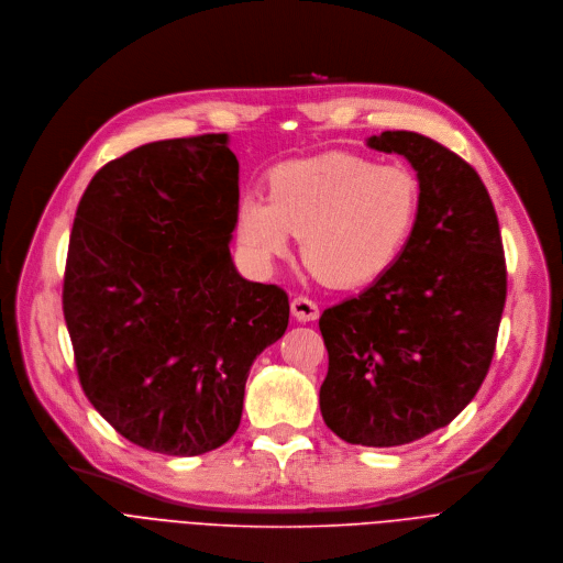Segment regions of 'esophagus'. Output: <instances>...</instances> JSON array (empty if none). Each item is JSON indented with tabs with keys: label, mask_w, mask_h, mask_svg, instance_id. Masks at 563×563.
Wrapping results in <instances>:
<instances>
[{
	"label": "esophagus",
	"mask_w": 563,
	"mask_h": 563,
	"mask_svg": "<svg viewBox=\"0 0 563 563\" xmlns=\"http://www.w3.org/2000/svg\"><path fill=\"white\" fill-rule=\"evenodd\" d=\"M290 312L295 314L297 321H314L319 317V306L312 299L299 295L290 301Z\"/></svg>",
	"instance_id": "1"
}]
</instances>
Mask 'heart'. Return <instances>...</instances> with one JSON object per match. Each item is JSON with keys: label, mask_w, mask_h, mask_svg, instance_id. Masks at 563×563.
<instances>
[{"label": "heart", "mask_w": 563, "mask_h": 563, "mask_svg": "<svg viewBox=\"0 0 563 563\" xmlns=\"http://www.w3.org/2000/svg\"><path fill=\"white\" fill-rule=\"evenodd\" d=\"M421 208L417 175L351 153L290 159L268 175V199L238 206V238L262 266L301 238L306 266L332 288H360L384 277L406 251Z\"/></svg>", "instance_id": "heart-1"}]
</instances>
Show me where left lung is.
<instances>
[{"label": "left lung", "mask_w": 563, "mask_h": 563, "mask_svg": "<svg viewBox=\"0 0 563 563\" xmlns=\"http://www.w3.org/2000/svg\"><path fill=\"white\" fill-rule=\"evenodd\" d=\"M368 146L417 170L421 208L397 264L360 297L319 317L325 426L349 443L388 448L451 423L490 368L506 303L499 221L477 170L410 131Z\"/></svg>", "instance_id": "left-lung-1"}]
</instances>
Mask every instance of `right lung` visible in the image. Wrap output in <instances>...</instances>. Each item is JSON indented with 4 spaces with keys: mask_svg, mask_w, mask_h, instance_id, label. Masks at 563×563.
I'll return each instance as SVG.
<instances>
[{
    "mask_svg": "<svg viewBox=\"0 0 563 563\" xmlns=\"http://www.w3.org/2000/svg\"><path fill=\"white\" fill-rule=\"evenodd\" d=\"M240 164L227 133L164 140L101 166L64 271V319L95 410L146 451L195 457L240 428L255 357L288 295L238 275Z\"/></svg>",
    "mask_w": 563,
    "mask_h": 563,
    "instance_id": "obj_1",
    "label": "right lung"
}]
</instances>
